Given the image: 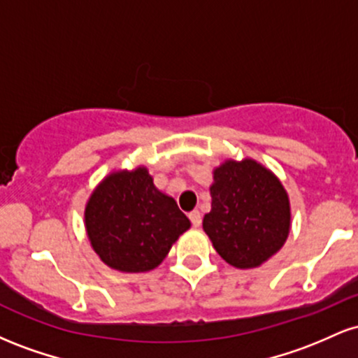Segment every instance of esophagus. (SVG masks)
Here are the masks:
<instances>
[{
  "mask_svg": "<svg viewBox=\"0 0 358 358\" xmlns=\"http://www.w3.org/2000/svg\"><path fill=\"white\" fill-rule=\"evenodd\" d=\"M188 219H190L193 227H199V225L202 224V213H200L199 210H192L190 213H188Z\"/></svg>",
  "mask_w": 358,
  "mask_h": 358,
  "instance_id": "34e87169",
  "label": "esophagus"
}]
</instances>
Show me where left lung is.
I'll return each mask as SVG.
<instances>
[{
	"label": "left lung",
	"instance_id": "1",
	"mask_svg": "<svg viewBox=\"0 0 358 358\" xmlns=\"http://www.w3.org/2000/svg\"><path fill=\"white\" fill-rule=\"evenodd\" d=\"M212 208L203 231L219 256L236 268H256L289 234V200L279 180L252 159L225 162L213 171Z\"/></svg>",
	"mask_w": 358,
	"mask_h": 358
}]
</instances>
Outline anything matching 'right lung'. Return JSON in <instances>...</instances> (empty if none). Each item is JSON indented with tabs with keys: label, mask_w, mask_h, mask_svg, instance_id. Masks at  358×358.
<instances>
[{
	"label": "right lung",
	"mask_w": 358,
	"mask_h": 358,
	"mask_svg": "<svg viewBox=\"0 0 358 358\" xmlns=\"http://www.w3.org/2000/svg\"><path fill=\"white\" fill-rule=\"evenodd\" d=\"M94 250L124 273L155 269L190 220L171 196L156 190L146 168L117 171L96 188L85 207Z\"/></svg>",
	"instance_id": "obj_1"
}]
</instances>
